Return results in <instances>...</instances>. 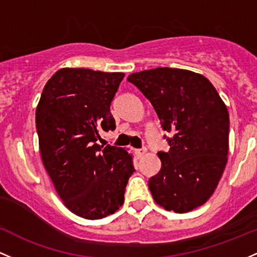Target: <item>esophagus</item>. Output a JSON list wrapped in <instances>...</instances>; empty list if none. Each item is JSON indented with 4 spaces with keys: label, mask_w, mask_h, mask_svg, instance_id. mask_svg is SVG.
Segmentation results:
<instances>
[{
    "label": "esophagus",
    "mask_w": 257,
    "mask_h": 257,
    "mask_svg": "<svg viewBox=\"0 0 257 257\" xmlns=\"http://www.w3.org/2000/svg\"><path fill=\"white\" fill-rule=\"evenodd\" d=\"M135 152H137L138 156L142 157V156H144V155L146 154V149H145V148H143V149H138V150H135Z\"/></svg>",
    "instance_id": "1"
}]
</instances>
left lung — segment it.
Here are the masks:
<instances>
[{"label": "left lung", "instance_id": "obj_1", "mask_svg": "<svg viewBox=\"0 0 257 257\" xmlns=\"http://www.w3.org/2000/svg\"><path fill=\"white\" fill-rule=\"evenodd\" d=\"M134 84L156 111L170 151L149 179L152 197L165 210L189 212L210 199L227 165L229 114L204 75L178 68L133 73Z\"/></svg>", "mask_w": 257, "mask_h": 257}]
</instances>
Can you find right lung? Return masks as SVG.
<instances>
[{
    "mask_svg": "<svg viewBox=\"0 0 257 257\" xmlns=\"http://www.w3.org/2000/svg\"><path fill=\"white\" fill-rule=\"evenodd\" d=\"M124 73L63 68L45 85L36 108L41 159L67 208L86 219L112 215L134 173L124 149L98 145L114 131L109 111Z\"/></svg>",
    "mask_w": 257,
    "mask_h": 257,
    "instance_id": "right-lung-1",
    "label": "right lung"
}]
</instances>
